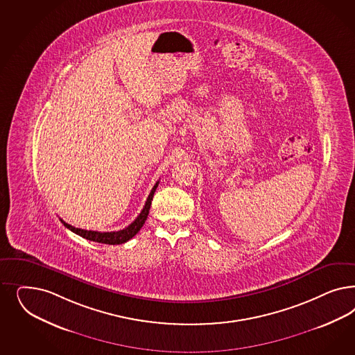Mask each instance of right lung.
Masks as SVG:
<instances>
[{"label":"right lung","mask_w":355,"mask_h":355,"mask_svg":"<svg viewBox=\"0 0 355 355\" xmlns=\"http://www.w3.org/2000/svg\"><path fill=\"white\" fill-rule=\"evenodd\" d=\"M159 182H157L155 185L153 187L151 192H150L149 197L145 202V206L142 209V211L139 213L138 216L128 227L125 229L120 230V231H112V232H99V231H92V230H82L77 229V227H73L71 225H69L67 222H64L61 218L60 220L62 222V225L67 227V229L73 231L74 234L80 235L82 238L87 239V241H96V243H103V244H123L126 243L129 239H132L138 231L141 230V227L144 226L146 218L149 216L150 206H151V201H153V196L155 193V189L158 187Z\"/></svg>","instance_id":"add662e5"}]
</instances>
